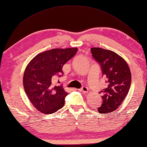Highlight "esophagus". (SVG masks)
Listing matches in <instances>:
<instances>
[{
    "mask_svg": "<svg viewBox=\"0 0 147 147\" xmlns=\"http://www.w3.org/2000/svg\"><path fill=\"white\" fill-rule=\"evenodd\" d=\"M80 91H82V92H84V93H86V92L89 91V89H88L87 87L84 86V87H82L81 89H80Z\"/></svg>",
    "mask_w": 147,
    "mask_h": 147,
    "instance_id": "obj_1",
    "label": "esophagus"
}]
</instances>
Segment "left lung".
Instances as JSON below:
<instances>
[{"mask_svg": "<svg viewBox=\"0 0 147 147\" xmlns=\"http://www.w3.org/2000/svg\"><path fill=\"white\" fill-rule=\"evenodd\" d=\"M92 57L99 63L107 87L102 93L103 103L98 107L100 113H112L118 109L129 91L131 73L123 58L114 51L100 47L90 49Z\"/></svg>", "mask_w": 147, "mask_h": 147, "instance_id": "left-lung-1", "label": "left lung"}]
</instances>
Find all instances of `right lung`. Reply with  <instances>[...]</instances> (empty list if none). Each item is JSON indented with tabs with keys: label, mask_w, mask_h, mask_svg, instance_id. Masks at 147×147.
<instances>
[{
	"label": "right lung",
	"mask_w": 147,
	"mask_h": 147,
	"mask_svg": "<svg viewBox=\"0 0 147 147\" xmlns=\"http://www.w3.org/2000/svg\"><path fill=\"white\" fill-rule=\"evenodd\" d=\"M78 51L76 47L53 49L37 55L25 69L24 90L31 103L44 114H53L62 109L67 93L62 85L56 86L53 80L63 74L62 67Z\"/></svg>",
	"instance_id": "add662e5"
}]
</instances>
